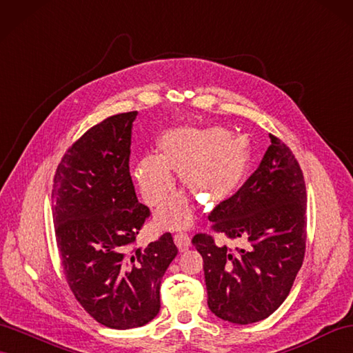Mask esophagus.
<instances>
[{
    "mask_svg": "<svg viewBox=\"0 0 353 353\" xmlns=\"http://www.w3.org/2000/svg\"><path fill=\"white\" fill-rule=\"evenodd\" d=\"M175 244L181 252H185L188 247L192 245V239L190 235L185 234V232H176L175 234Z\"/></svg>",
    "mask_w": 353,
    "mask_h": 353,
    "instance_id": "1",
    "label": "esophagus"
}]
</instances>
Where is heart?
<instances>
[{
  "mask_svg": "<svg viewBox=\"0 0 353 353\" xmlns=\"http://www.w3.org/2000/svg\"><path fill=\"white\" fill-rule=\"evenodd\" d=\"M161 156L148 154L134 166V179L143 199L160 206L174 192V169L185 185L217 202L234 193L241 184L250 160L244 137L221 128H175L161 136ZM193 220L188 197L178 194L159 212L163 226L185 228Z\"/></svg>",
  "mask_w": 353,
  "mask_h": 353,
  "instance_id": "1",
  "label": "heart"
}]
</instances>
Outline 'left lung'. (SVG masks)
Returning <instances> with one entry per match:
<instances>
[{"label": "left lung", "instance_id": "left-lung-1", "mask_svg": "<svg viewBox=\"0 0 353 353\" xmlns=\"http://www.w3.org/2000/svg\"><path fill=\"white\" fill-rule=\"evenodd\" d=\"M270 139L259 168L208 216L211 229L248 247L232 250L208 234L192 239L203 257L210 310L232 323H254L276 312L304 261V175L288 145L274 134Z\"/></svg>", "mask_w": 353, "mask_h": 353}]
</instances>
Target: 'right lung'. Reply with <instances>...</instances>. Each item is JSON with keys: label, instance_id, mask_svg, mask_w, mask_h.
<instances>
[{"label": "right lung", "instance_id": "add662e5", "mask_svg": "<svg viewBox=\"0 0 353 353\" xmlns=\"http://www.w3.org/2000/svg\"><path fill=\"white\" fill-rule=\"evenodd\" d=\"M137 112L112 115L65 151L52 187V216L68 288L112 330H130L160 310V285L178 248L170 232L145 247L136 238L151 212L130 176Z\"/></svg>", "mask_w": 353, "mask_h": 353}]
</instances>
